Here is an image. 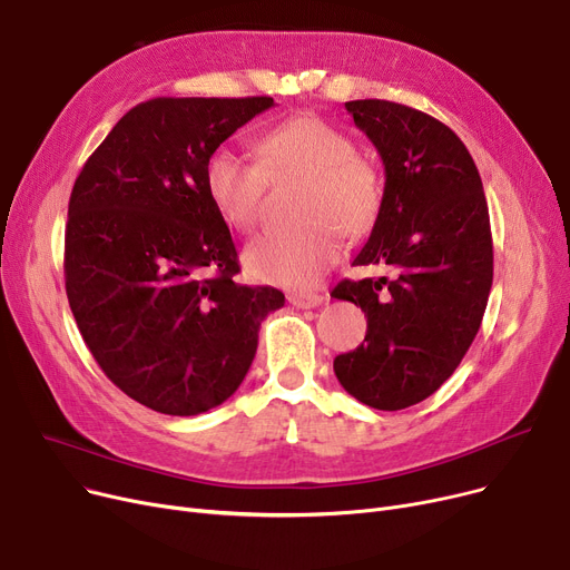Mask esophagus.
<instances>
[{
    "mask_svg": "<svg viewBox=\"0 0 570 570\" xmlns=\"http://www.w3.org/2000/svg\"><path fill=\"white\" fill-rule=\"evenodd\" d=\"M325 301L323 293H312V291H295L288 293V303L297 309H314Z\"/></svg>",
    "mask_w": 570,
    "mask_h": 570,
    "instance_id": "esophagus-1",
    "label": "esophagus"
}]
</instances>
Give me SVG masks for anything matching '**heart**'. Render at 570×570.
<instances>
[{
	"mask_svg": "<svg viewBox=\"0 0 570 570\" xmlns=\"http://www.w3.org/2000/svg\"><path fill=\"white\" fill-rule=\"evenodd\" d=\"M256 164L230 147L209 153L203 177L217 213L237 230L258 222L265 177L305 175L297 203L301 226L265 233L247 245L243 261L254 279L309 288L342 256V233L361 235L379 217L383 189L376 168L355 155L353 140L314 115L291 117L254 142Z\"/></svg>",
	"mask_w": 570,
	"mask_h": 570,
	"instance_id": "obj_1",
	"label": "heart"
}]
</instances>
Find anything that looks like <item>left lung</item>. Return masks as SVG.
I'll use <instances>...</instances> for the list:
<instances>
[{"label":"left lung","instance_id":"obj_1","mask_svg":"<svg viewBox=\"0 0 570 570\" xmlns=\"http://www.w3.org/2000/svg\"><path fill=\"white\" fill-rule=\"evenodd\" d=\"M346 110L383 161L379 217L353 265L395 279H344L331 293L367 316L365 342L335 357L344 391L379 411L436 393L462 363L492 288L488 200L464 142L415 108L363 99Z\"/></svg>","mask_w":570,"mask_h":570}]
</instances>
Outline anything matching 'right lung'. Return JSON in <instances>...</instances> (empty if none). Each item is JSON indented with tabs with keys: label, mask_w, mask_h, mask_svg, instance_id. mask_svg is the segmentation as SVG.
Returning <instances> with one entry per match:
<instances>
[{
	"label": "right lung",
	"mask_w": 570,
	"mask_h": 570,
	"mask_svg": "<svg viewBox=\"0 0 570 570\" xmlns=\"http://www.w3.org/2000/svg\"><path fill=\"white\" fill-rule=\"evenodd\" d=\"M269 97L131 108L82 166L69 200L65 277L78 331L104 374L142 406L198 415L247 376L273 286H245L205 189L209 153L273 108Z\"/></svg>",
	"instance_id": "add662e5"
}]
</instances>
